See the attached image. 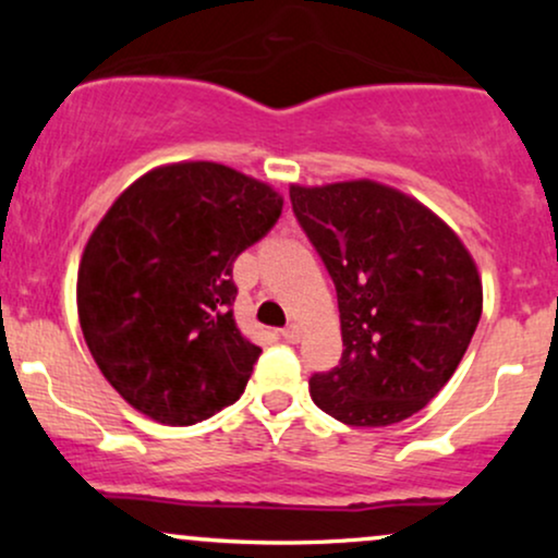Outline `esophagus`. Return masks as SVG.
<instances>
[{
  "mask_svg": "<svg viewBox=\"0 0 558 558\" xmlns=\"http://www.w3.org/2000/svg\"><path fill=\"white\" fill-rule=\"evenodd\" d=\"M301 332H304V330H301V325L293 323V325H288V328L280 330V336H283L288 343H299L301 341Z\"/></svg>",
  "mask_w": 558,
  "mask_h": 558,
  "instance_id": "obj_1",
  "label": "esophagus"
}]
</instances>
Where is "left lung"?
I'll return each instance as SVG.
<instances>
[{"instance_id": "1", "label": "left lung", "mask_w": 558, "mask_h": 558, "mask_svg": "<svg viewBox=\"0 0 558 558\" xmlns=\"http://www.w3.org/2000/svg\"><path fill=\"white\" fill-rule=\"evenodd\" d=\"M291 204L341 312V364L312 375V401L354 427L412 417L451 380L475 336V259L438 215L390 185H291Z\"/></svg>"}]
</instances>
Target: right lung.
I'll return each instance as SVG.
<instances>
[{"instance_id": "right-lung-1", "label": "right lung", "mask_w": 558, "mask_h": 558, "mask_svg": "<svg viewBox=\"0 0 558 558\" xmlns=\"http://www.w3.org/2000/svg\"><path fill=\"white\" fill-rule=\"evenodd\" d=\"M272 185L217 162L149 170L114 198L78 267V319L123 399L185 427L241 399L262 349L239 330L233 262L278 222Z\"/></svg>"}]
</instances>
